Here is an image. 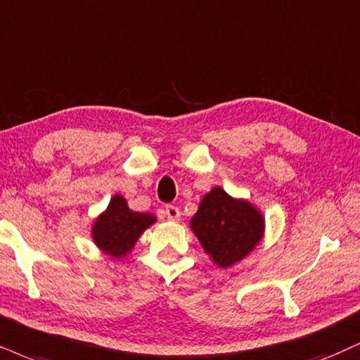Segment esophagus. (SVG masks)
<instances>
[{
    "label": "esophagus",
    "instance_id": "1",
    "mask_svg": "<svg viewBox=\"0 0 360 360\" xmlns=\"http://www.w3.org/2000/svg\"><path fill=\"white\" fill-rule=\"evenodd\" d=\"M165 215L168 217V220H180V208L175 205H165Z\"/></svg>",
    "mask_w": 360,
    "mask_h": 360
}]
</instances>
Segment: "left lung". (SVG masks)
Returning <instances> with one entry per match:
<instances>
[{"label":"left lung","instance_id":"8db88e82","mask_svg":"<svg viewBox=\"0 0 360 360\" xmlns=\"http://www.w3.org/2000/svg\"><path fill=\"white\" fill-rule=\"evenodd\" d=\"M190 227L203 250L225 269L254 250L264 233V219L248 202L215 187L202 198Z\"/></svg>","mask_w":360,"mask_h":360}]
</instances>
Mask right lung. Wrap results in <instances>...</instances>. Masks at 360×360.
Returning a JSON list of instances; mask_svg holds the SVG:
<instances>
[{
  "mask_svg": "<svg viewBox=\"0 0 360 360\" xmlns=\"http://www.w3.org/2000/svg\"><path fill=\"white\" fill-rule=\"evenodd\" d=\"M157 220L152 214H140L128 208L127 200L120 195L110 200L106 210L93 225V240L101 250L115 259L127 255L145 229Z\"/></svg>",
  "mask_w": 360,
  "mask_h": 360,
  "instance_id": "add662e5",
  "label": "right lung"
}]
</instances>
